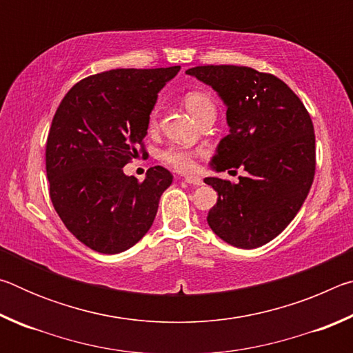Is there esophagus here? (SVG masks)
I'll use <instances>...</instances> for the list:
<instances>
[{"mask_svg":"<svg viewBox=\"0 0 353 353\" xmlns=\"http://www.w3.org/2000/svg\"><path fill=\"white\" fill-rule=\"evenodd\" d=\"M185 182L190 183V185H196V187H199V185L204 183V182H202V179L193 177V176H187V177H185Z\"/></svg>","mask_w":353,"mask_h":353,"instance_id":"34e87169","label":"esophagus"}]
</instances>
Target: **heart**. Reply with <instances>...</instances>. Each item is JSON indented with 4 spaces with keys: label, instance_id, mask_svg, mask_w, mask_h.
I'll use <instances>...</instances> for the list:
<instances>
[{
    "label": "heart",
    "instance_id": "heart-1",
    "mask_svg": "<svg viewBox=\"0 0 353 353\" xmlns=\"http://www.w3.org/2000/svg\"><path fill=\"white\" fill-rule=\"evenodd\" d=\"M185 107H187V110L191 115L198 118L202 112L214 105L207 94L199 92H190L187 93V97H185ZM155 121H157V109H154L151 112V117H149L151 126H155ZM163 159L172 166V168H176L179 171H191L194 168V152L190 151L187 148L172 146L168 151H165Z\"/></svg>",
    "mask_w": 353,
    "mask_h": 353
}]
</instances>
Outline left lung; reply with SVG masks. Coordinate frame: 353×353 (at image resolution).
<instances>
[{
    "label": "left lung",
    "mask_w": 353,
    "mask_h": 353,
    "mask_svg": "<svg viewBox=\"0 0 353 353\" xmlns=\"http://www.w3.org/2000/svg\"><path fill=\"white\" fill-rule=\"evenodd\" d=\"M185 73L212 87L227 107L229 135L219 141L210 168L248 172L236 183L204 179L218 193L207 223L227 244L260 248L282 234L312 188V118L296 93L272 74L235 65H207Z\"/></svg>",
    "instance_id": "1"
}]
</instances>
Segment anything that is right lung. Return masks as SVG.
<instances>
[{"label": "right lung", "mask_w": 353, "mask_h": 353, "mask_svg": "<svg viewBox=\"0 0 353 353\" xmlns=\"http://www.w3.org/2000/svg\"><path fill=\"white\" fill-rule=\"evenodd\" d=\"M181 67L118 68L88 76L65 94L46 141L50 196L67 229L99 254H119L148 234L172 174H124L148 134L157 94Z\"/></svg>", "instance_id": "add662e5"}]
</instances>
